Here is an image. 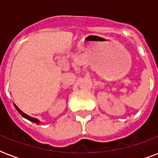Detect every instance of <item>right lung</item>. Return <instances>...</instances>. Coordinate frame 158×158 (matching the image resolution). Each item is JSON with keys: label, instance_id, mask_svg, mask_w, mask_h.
Instances as JSON below:
<instances>
[{"label": "right lung", "instance_id": "1", "mask_svg": "<svg viewBox=\"0 0 158 158\" xmlns=\"http://www.w3.org/2000/svg\"><path fill=\"white\" fill-rule=\"evenodd\" d=\"M15 106L16 110H18L19 113V114H20V115H22V116H23V117L26 118V119H28V120H30V121H32V122H34V123H36V124H39V120H38V119H35V118L30 117V116H29V115H26V114H24V113H23V111H22V110H19V109L18 106H17L15 105Z\"/></svg>", "mask_w": 158, "mask_h": 158}]
</instances>
